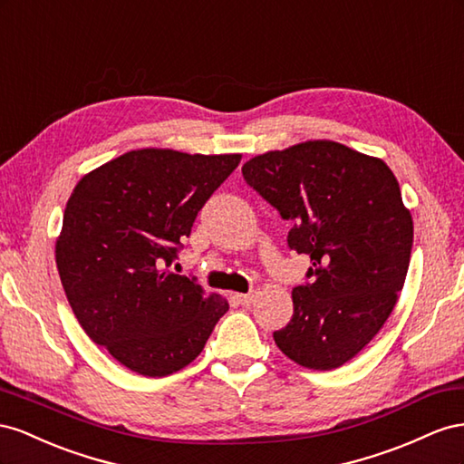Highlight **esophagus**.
I'll use <instances>...</instances> for the list:
<instances>
[{
    "mask_svg": "<svg viewBox=\"0 0 464 464\" xmlns=\"http://www.w3.org/2000/svg\"><path fill=\"white\" fill-rule=\"evenodd\" d=\"M255 291H250V294H237L235 295V299H237V303H241L243 307H248L250 303H255Z\"/></svg>",
    "mask_w": 464,
    "mask_h": 464,
    "instance_id": "34e87169",
    "label": "esophagus"
}]
</instances>
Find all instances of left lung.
I'll list each match as a JSON object with an SVG mask.
<instances>
[{
    "label": "left lung",
    "instance_id": "8db88e82",
    "mask_svg": "<svg viewBox=\"0 0 464 464\" xmlns=\"http://www.w3.org/2000/svg\"><path fill=\"white\" fill-rule=\"evenodd\" d=\"M243 177L294 221L289 246L313 260L291 291L294 316L274 340L291 362L330 372L387 323L404 287L414 221L387 163L330 140L266 151Z\"/></svg>",
    "mask_w": 464,
    "mask_h": 464
}]
</instances>
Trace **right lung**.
<instances>
[{
  "label": "right lung",
  "mask_w": 464,
  "mask_h": 464,
  "mask_svg": "<svg viewBox=\"0 0 464 464\" xmlns=\"http://www.w3.org/2000/svg\"><path fill=\"white\" fill-rule=\"evenodd\" d=\"M241 157L143 148L75 184L56 239L60 280L87 336L130 372H180L227 313V299L169 266Z\"/></svg>",
  "instance_id": "obj_1"
}]
</instances>
